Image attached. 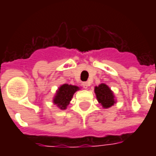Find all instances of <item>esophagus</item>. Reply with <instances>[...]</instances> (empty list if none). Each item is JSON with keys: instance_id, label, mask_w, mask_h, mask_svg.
I'll return each mask as SVG.
<instances>
[{"instance_id": "obj_1", "label": "esophagus", "mask_w": 156, "mask_h": 156, "mask_svg": "<svg viewBox=\"0 0 156 156\" xmlns=\"http://www.w3.org/2000/svg\"><path fill=\"white\" fill-rule=\"evenodd\" d=\"M82 84H83V87L84 88H88V87L89 86V83H88V82H84V83H83Z\"/></svg>"}]
</instances>
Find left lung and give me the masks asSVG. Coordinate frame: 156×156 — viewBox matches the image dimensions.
Here are the masks:
<instances>
[{
    "instance_id": "left-lung-1",
    "label": "left lung",
    "mask_w": 156,
    "mask_h": 156,
    "mask_svg": "<svg viewBox=\"0 0 156 156\" xmlns=\"http://www.w3.org/2000/svg\"><path fill=\"white\" fill-rule=\"evenodd\" d=\"M95 94L98 101L104 108H109L115 103V96L110 90V88L105 83L98 85L94 88Z\"/></svg>"
}]
</instances>
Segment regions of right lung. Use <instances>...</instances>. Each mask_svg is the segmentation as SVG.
Wrapping results in <instances>:
<instances>
[{
  "instance_id": "right-lung-1",
  "label": "right lung",
  "mask_w": 156,
  "mask_h": 156,
  "mask_svg": "<svg viewBox=\"0 0 156 156\" xmlns=\"http://www.w3.org/2000/svg\"><path fill=\"white\" fill-rule=\"evenodd\" d=\"M78 89H79L78 87L73 86V85H62L61 87L58 88L57 94L53 99V103L58 105L61 109H65L69 105V102L71 101L74 93Z\"/></svg>"
}]
</instances>
